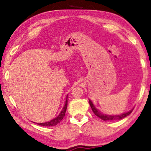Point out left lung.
I'll return each instance as SVG.
<instances>
[{
	"label": "left lung",
	"instance_id": "left-lung-1",
	"mask_svg": "<svg viewBox=\"0 0 151 151\" xmlns=\"http://www.w3.org/2000/svg\"><path fill=\"white\" fill-rule=\"evenodd\" d=\"M89 104H90L91 107V109H92L93 112L94 113V114L96 115V116H98L99 118L102 119V120H104V121L119 120V119L124 118V117H126L127 116H128L129 115L131 114V112L133 110V109H131V111H128V112L122 113V114H119V115H106V114H103V113H101L98 109H96V107H95L94 104H93V102L90 100H89Z\"/></svg>",
	"mask_w": 151,
	"mask_h": 151
}]
</instances>
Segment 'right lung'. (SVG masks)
Masks as SVG:
<instances>
[{"instance_id": "obj_1", "label": "right lung", "mask_w": 151, "mask_h": 151, "mask_svg": "<svg viewBox=\"0 0 151 151\" xmlns=\"http://www.w3.org/2000/svg\"><path fill=\"white\" fill-rule=\"evenodd\" d=\"M67 97L68 95L67 96V98H66L65 101V104L64 107L63 108V110L61 111V112L60 113V114L58 115L56 117H55L54 119H51V120L47 122H43V123H37V124L40 126H44V127H53V126L57 125L60 122V121L63 119V117H65L66 111H67Z\"/></svg>"}]
</instances>
